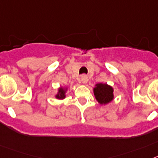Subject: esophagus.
Returning a JSON list of instances; mask_svg holds the SVG:
<instances>
[{
  "label": "esophagus",
  "mask_w": 158,
  "mask_h": 158,
  "mask_svg": "<svg viewBox=\"0 0 158 158\" xmlns=\"http://www.w3.org/2000/svg\"><path fill=\"white\" fill-rule=\"evenodd\" d=\"M81 81L83 83V84H86L87 82H88V77L86 75H82L81 77Z\"/></svg>",
  "instance_id": "34e87169"
}]
</instances>
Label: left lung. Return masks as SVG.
<instances>
[{
  "label": "left lung",
  "mask_w": 158,
  "mask_h": 158,
  "mask_svg": "<svg viewBox=\"0 0 158 158\" xmlns=\"http://www.w3.org/2000/svg\"><path fill=\"white\" fill-rule=\"evenodd\" d=\"M93 90L95 98L100 105H107L114 100V89L106 83H98Z\"/></svg>",
  "instance_id": "left-lung-1"
}]
</instances>
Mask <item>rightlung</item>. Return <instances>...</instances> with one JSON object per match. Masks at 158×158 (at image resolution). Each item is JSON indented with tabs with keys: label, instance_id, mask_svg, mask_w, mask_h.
I'll return each mask as SVG.
<instances>
[{
	"label": "right lung",
	"instance_id": "add662e5",
	"mask_svg": "<svg viewBox=\"0 0 158 158\" xmlns=\"http://www.w3.org/2000/svg\"><path fill=\"white\" fill-rule=\"evenodd\" d=\"M67 91L68 87L60 86V88H58V89H57V93L55 95V98L59 100L64 99L65 98H66V93H67Z\"/></svg>",
	"mask_w": 158,
	"mask_h": 158
}]
</instances>
